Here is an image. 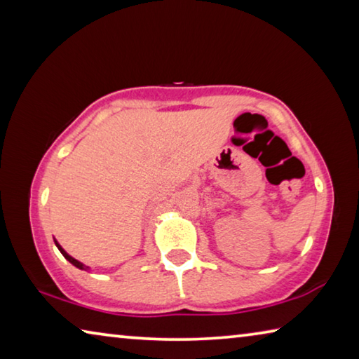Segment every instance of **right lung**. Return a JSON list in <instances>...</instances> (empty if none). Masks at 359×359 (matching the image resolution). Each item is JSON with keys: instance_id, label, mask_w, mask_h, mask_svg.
I'll list each match as a JSON object with an SVG mask.
<instances>
[{"instance_id": "obj_1", "label": "right lung", "mask_w": 359, "mask_h": 359, "mask_svg": "<svg viewBox=\"0 0 359 359\" xmlns=\"http://www.w3.org/2000/svg\"><path fill=\"white\" fill-rule=\"evenodd\" d=\"M55 245L58 247V250H60V252H62V255H63V257H65L66 259H68V261H69V263H71L72 266H76V267H79V269H83V271H88V269H90V267H88V266H85L83 263H81V261H77L76 258H72V257H71V255H68V253H66V252L63 250V247H62V245H60L57 241H55Z\"/></svg>"}]
</instances>
